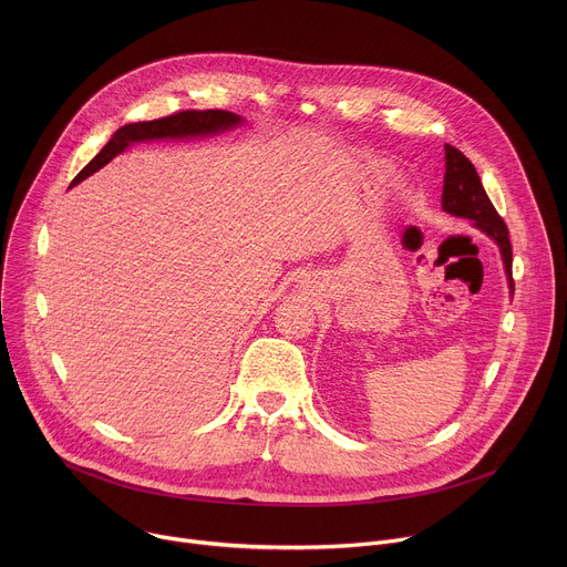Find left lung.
<instances>
[{"label":"left lung","mask_w":567,"mask_h":567,"mask_svg":"<svg viewBox=\"0 0 567 567\" xmlns=\"http://www.w3.org/2000/svg\"><path fill=\"white\" fill-rule=\"evenodd\" d=\"M446 150V173H444V190H442V208L455 217L471 219L473 226L487 233L501 247L509 289L514 291L512 278V241L509 230L492 199L482 188V182L473 168L471 161L453 145H444Z\"/></svg>","instance_id":"obj_1"}]
</instances>
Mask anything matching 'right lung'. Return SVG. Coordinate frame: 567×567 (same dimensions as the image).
I'll return each instance as SVG.
<instances>
[{"label": "right lung", "instance_id": "1", "mask_svg": "<svg viewBox=\"0 0 567 567\" xmlns=\"http://www.w3.org/2000/svg\"><path fill=\"white\" fill-rule=\"evenodd\" d=\"M239 123H241V118L237 114H233V112H224V110H204V112L186 110V112H177V114H171V116H164V118L123 125L121 130L114 132V136L107 141V145L90 161V164L75 175L71 186L80 184L83 179H87L90 175H94L99 168L110 164V161L116 154H121L130 143L152 141V138L206 136V134L224 132V130L235 127Z\"/></svg>", "mask_w": 567, "mask_h": 567}]
</instances>
